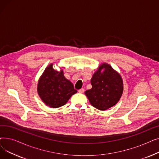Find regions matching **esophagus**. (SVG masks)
<instances>
[{"mask_svg":"<svg viewBox=\"0 0 159 159\" xmlns=\"http://www.w3.org/2000/svg\"><path fill=\"white\" fill-rule=\"evenodd\" d=\"M78 91H79V93H82L84 92V89H83V88H81V89H79Z\"/></svg>","mask_w":159,"mask_h":159,"instance_id":"obj_1","label":"esophagus"}]
</instances>
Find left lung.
Segmentation results:
<instances>
[{
  "instance_id": "1",
  "label": "left lung",
  "mask_w": 159,
  "mask_h": 159,
  "mask_svg": "<svg viewBox=\"0 0 159 159\" xmlns=\"http://www.w3.org/2000/svg\"><path fill=\"white\" fill-rule=\"evenodd\" d=\"M92 88L85 91L90 104L104 111L119 102L123 93V81L120 74L106 63L100 65L91 79Z\"/></svg>"
}]
</instances>
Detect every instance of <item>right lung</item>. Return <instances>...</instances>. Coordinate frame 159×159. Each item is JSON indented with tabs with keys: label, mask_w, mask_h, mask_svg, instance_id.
<instances>
[{
	"label": "right lung",
	"mask_w": 159,
	"mask_h": 159,
	"mask_svg": "<svg viewBox=\"0 0 159 159\" xmlns=\"http://www.w3.org/2000/svg\"><path fill=\"white\" fill-rule=\"evenodd\" d=\"M38 94L46 106L53 108L66 104L70 98L77 92L72 83L64 77L63 71H58L49 64L38 82Z\"/></svg>",
	"instance_id": "right-lung-1"
}]
</instances>
